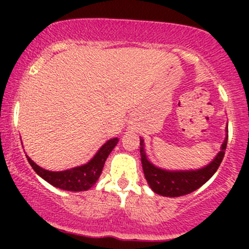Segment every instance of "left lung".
Listing matches in <instances>:
<instances>
[{"mask_svg": "<svg viewBox=\"0 0 249 249\" xmlns=\"http://www.w3.org/2000/svg\"><path fill=\"white\" fill-rule=\"evenodd\" d=\"M228 136L226 137L224 144L221 146V151L215 157V159L208 164L206 167L200 168L196 171H180V172H170V171L161 170L153 166L147 160L146 154L144 152V144L141 139V157L142 170H144L145 178H146L148 185L157 194L162 196H181L185 194L192 193L193 191L198 190L205 182L208 181L214 173L216 172L222 159L225 156V150L227 146Z\"/></svg>", "mask_w": 249, "mask_h": 249, "instance_id": "obj_1", "label": "left lung"}]
</instances>
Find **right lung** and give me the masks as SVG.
I'll list each match as a JSON object with an SVG mask.
<instances>
[{"label": "right lung", "instance_id": "add662e5", "mask_svg": "<svg viewBox=\"0 0 249 249\" xmlns=\"http://www.w3.org/2000/svg\"><path fill=\"white\" fill-rule=\"evenodd\" d=\"M118 142V139L113 138L105 142L101 147V150L91 159L88 164L78 166L71 170L62 171V172H51L36 165L29 157H27L28 161L34 168V171L38 174L41 178L48 181L53 186L61 188L65 191H72V192H79V191H87L96 184V181L101 177L103 167H104L105 160L115 148Z\"/></svg>", "mask_w": 249, "mask_h": 249}]
</instances>
